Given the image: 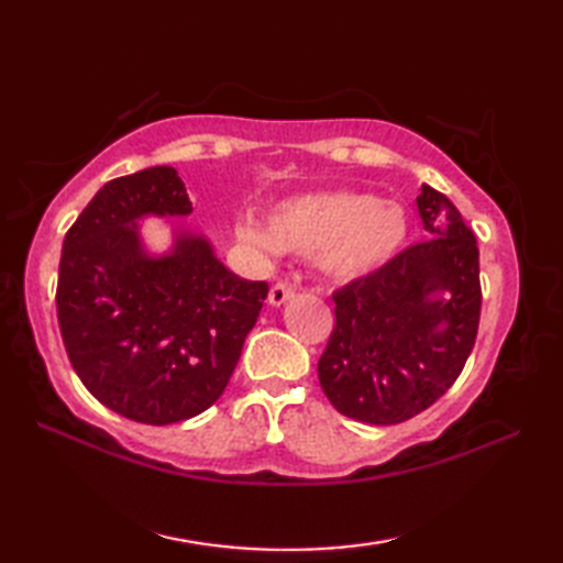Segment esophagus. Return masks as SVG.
Instances as JSON below:
<instances>
[{"label":"esophagus","mask_w":563,"mask_h":563,"mask_svg":"<svg viewBox=\"0 0 563 563\" xmlns=\"http://www.w3.org/2000/svg\"><path fill=\"white\" fill-rule=\"evenodd\" d=\"M292 295H295L292 285H290V283H285V280H280V283H275L273 288H271V292H268V302H271L273 307H280V305L288 302Z\"/></svg>","instance_id":"esophagus-1"}]
</instances>
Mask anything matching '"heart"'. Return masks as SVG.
I'll return each mask as SVG.
<instances>
[{
  "mask_svg": "<svg viewBox=\"0 0 563 563\" xmlns=\"http://www.w3.org/2000/svg\"><path fill=\"white\" fill-rule=\"evenodd\" d=\"M234 232L261 254L288 251L314 258L333 278H357L397 254L409 236V220L397 202L367 194H324L283 202L268 227L242 220Z\"/></svg>",
  "mask_w": 563,
  "mask_h": 563,
  "instance_id": "heart-1",
  "label": "heart"
}]
</instances>
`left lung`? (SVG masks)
Listing matches in <instances>:
<instances>
[{
    "label": "left lung",
    "instance_id": "8db88e82",
    "mask_svg": "<svg viewBox=\"0 0 563 563\" xmlns=\"http://www.w3.org/2000/svg\"><path fill=\"white\" fill-rule=\"evenodd\" d=\"M416 202L435 236L333 292L336 327L319 382L336 411L361 423L394 426L426 411L460 377L479 331L476 236L440 190L423 186Z\"/></svg>",
    "mask_w": 563,
    "mask_h": 563
}]
</instances>
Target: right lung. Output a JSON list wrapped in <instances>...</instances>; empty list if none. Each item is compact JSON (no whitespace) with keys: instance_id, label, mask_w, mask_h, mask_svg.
Masks as SVG:
<instances>
[{"instance_id":"right-lung-1","label":"right lung","mask_w":563,"mask_h":563,"mask_svg":"<svg viewBox=\"0 0 563 563\" xmlns=\"http://www.w3.org/2000/svg\"><path fill=\"white\" fill-rule=\"evenodd\" d=\"M194 210L172 166L113 178L69 227L59 256L57 321L75 373L130 421L169 426L220 399L254 329L266 280L227 271L202 236L142 251V214Z\"/></svg>"}]
</instances>
